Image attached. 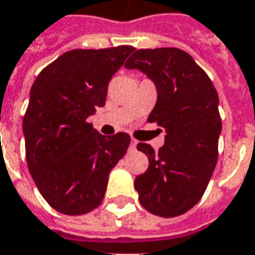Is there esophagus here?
<instances>
[{"instance_id": "34e87169", "label": "esophagus", "mask_w": 255, "mask_h": 255, "mask_svg": "<svg viewBox=\"0 0 255 255\" xmlns=\"http://www.w3.org/2000/svg\"><path fill=\"white\" fill-rule=\"evenodd\" d=\"M135 146H136V140H131V143H129V149H131V150H133V149H135Z\"/></svg>"}]
</instances>
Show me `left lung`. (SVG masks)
Wrapping results in <instances>:
<instances>
[{
	"instance_id": "obj_1",
	"label": "left lung",
	"mask_w": 255,
	"mask_h": 255,
	"mask_svg": "<svg viewBox=\"0 0 255 255\" xmlns=\"http://www.w3.org/2000/svg\"><path fill=\"white\" fill-rule=\"evenodd\" d=\"M124 66L154 83L157 102L147 122L165 132L158 152L143 142L136 145L149 167L133 186L149 213L178 217L202 199L217 164L222 128L218 94L206 72L178 48L138 49Z\"/></svg>"
}]
</instances>
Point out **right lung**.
<instances>
[{"label": "right lung", "instance_id": "obj_1", "mask_svg": "<svg viewBox=\"0 0 255 255\" xmlns=\"http://www.w3.org/2000/svg\"><path fill=\"white\" fill-rule=\"evenodd\" d=\"M132 51L122 45L65 52L30 90L23 117L28 171L42 197L62 214L97 208L110 171L127 152L128 133L106 136L87 119L105 106L110 78Z\"/></svg>", "mask_w": 255, "mask_h": 255}]
</instances>
